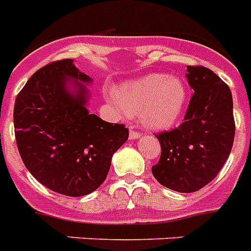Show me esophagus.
Here are the masks:
<instances>
[{
	"label": "esophagus",
	"instance_id": "esophagus-1",
	"mask_svg": "<svg viewBox=\"0 0 251 251\" xmlns=\"http://www.w3.org/2000/svg\"><path fill=\"white\" fill-rule=\"evenodd\" d=\"M142 133L141 132H137V130H133L132 128H130L129 130V139H136L138 138V137H141Z\"/></svg>",
	"mask_w": 251,
	"mask_h": 251
}]
</instances>
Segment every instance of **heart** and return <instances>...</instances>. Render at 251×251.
Instances as JSON below:
<instances>
[{
  "label": "heart",
  "mask_w": 251,
  "mask_h": 251,
  "mask_svg": "<svg viewBox=\"0 0 251 251\" xmlns=\"http://www.w3.org/2000/svg\"><path fill=\"white\" fill-rule=\"evenodd\" d=\"M113 100L123 114H139L148 128L167 129L181 118L187 103V89L179 77L150 74L122 84Z\"/></svg>",
  "instance_id": "heart-1"
}]
</instances>
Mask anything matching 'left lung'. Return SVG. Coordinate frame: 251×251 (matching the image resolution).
<instances>
[{
    "mask_svg": "<svg viewBox=\"0 0 251 251\" xmlns=\"http://www.w3.org/2000/svg\"><path fill=\"white\" fill-rule=\"evenodd\" d=\"M194 89L183 122L156 137L161 157L154 178L174 191L190 194L210 183L229 158L235 137L232 97L227 84L212 70L187 66Z\"/></svg>",
    "mask_w": 251,
    "mask_h": 251,
    "instance_id": "1",
    "label": "left lung"
}]
</instances>
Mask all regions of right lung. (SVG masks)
I'll return each instance as SVG.
<instances>
[{"instance_id":"right-lung-1","label":"right lung","mask_w":251,"mask_h":251,"mask_svg":"<svg viewBox=\"0 0 251 251\" xmlns=\"http://www.w3.org/2000/svg\"><path fill=\"white\" fill-rule=\"evenodd\" d=\"M66 79L90 81L72 59L39 69L17 94L13 126L17 148L30 174L57 194L79 197L106 178L112 156L129 132L86 110V92L65 89Z\"/></svg>"}]
</instances>
